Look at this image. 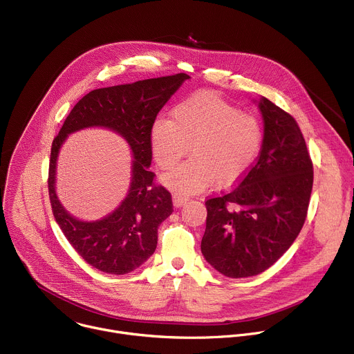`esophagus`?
<instances>
[{"label":"esophagus","instance_id":"esophagus-1","mask_svg":"<svg viewBox=\"0 0 354 354\" xmlns=\"http://www.w3.org/2000/svg\"><path fill=\"white\" fill-rule=\"evenodd\" d=\"M187 201H188V198L184 196V195H181V194H174V195H173V205H174V207H181V206H184V205L187 203Z\"/></svg>","mask_w":354,"mask_h":354}]
</instances>
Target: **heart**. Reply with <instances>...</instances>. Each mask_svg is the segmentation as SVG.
Instances as JSON below:
<instances>
[{"label":"heart","mask_w":354,"mask_h":354,"mask_svg":"<svg viewBox=\"0 0 354 354\" xmlns=\"http://www.w3.org/2000/svg\"><path fill=\"white\" fill-rule=\"evenodd\" d=\"M261 141L260 122L214 93L184 100L171 111V120L159 119L151 130L153 156L165 170L174 169L191 148L192 159L163 177L166 187L184 195L242 180Z\"/></svg>","instance_id":"b5f03b06"}]
</instances>
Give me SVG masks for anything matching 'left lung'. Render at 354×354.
<instances>
[{
    "instance_id": "8db88e82",
    "label": "left lung",
    "mask_w": 354,
    "mask_h": 354,
    "mask_svg": "<svg viewBox=\"0 0 354 354\" xmlns=\"http://www.w3.org/2000/svg\"><path fill=\"white\" fill-rule=\"evenodd\" d=\"M253 101L264 123L259 158L238 187L205 203L201 250L230 278L257 275L290 248L313 188V163L295 119L264 97Z\"/></svg>"
}]
</instances>
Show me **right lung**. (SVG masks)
Returning <instances> with one entry per match:
<instances>
[{
    "instance_id": "add662e5",
    "label": "right lung",
    "mask_w": 354,
    "mask_h": 354,
    "mask_svg": "<svg viewBox=\"0 0 354 354\" xmlns=\"http://www.w3.org/2000/svg\"><path fill=\"white\" fill-rule=\"evenodd\" d=\"M185 73L98 88L84 95L66 118L51 148L48 191L54 217L75 250L94 268L127 274L155 252L158 228L173 212L171 195L153 185L151 130L153 122L181 84ZM101 127L119 133L131 147L132 177L127 198L100 221L86 222L71 215L56 194V165L60 148L73 132Z\"/></svg>"
}]
</instances>
